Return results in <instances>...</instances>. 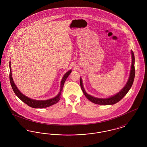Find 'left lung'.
<instances>
[{"instance_id":"1","label":"left lung","mask_w":147,"mask_h":147,"mask_svg":"<svg viewBox=\"0 0 147 147\" xmlns=\"http://www.w3.org/2000/svg\"><path fill=\"white\" fill-rule=\"evenodd\" d=\"M131 54H132V65H131L130 76H129L128 80L126 85L121 91L119 92V93H117V94H116L114 96H112L111 97L107 98H99L92 97L90 95H88L85 91L84 88H83V85L82 80L80 78V86H81L82 90L85 96H86V98L94 104L102 105H113V104L118 102L122 98H123L127 94V93L129 90L131 86H132L133 81L134 79V77H135V68H134L135 58H134V53H133L132 51H131Z\"/></svg>"}]
</instances>
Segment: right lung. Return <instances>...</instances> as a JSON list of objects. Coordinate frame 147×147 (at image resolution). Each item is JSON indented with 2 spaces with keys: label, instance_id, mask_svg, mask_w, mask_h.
<instances>
[{
  "label": "right lung",
  "instance_id": "add662e5",
  "mask_svg": "<svg viewBox=\"0 0 147 147\" xmlns=\"http://www.w3.org/2000/svg\"><path fill=\"white\" fill-rule=\"evenodd\" d=\"M10 62H9V67H10V73H9V79H10V84L11 85L12 89L14 91V93L16 94V95L22 101H23L24 103H25L26 104L31 107L35 109H42V108H45V107H49L51 105H54L56 103H57L59 100L61 98V93H62V90H63V85L65 82V80L67 79V78L69 76V75L70 74L71 70H70L68 71V72H67L64 76H63L62 80L61 81V90L59 92V94L56 96V97H55L53 98H51L47 100H33L31 98H28L27 96H25L24 95H23L20 91L18 90V89L17 88L16 86L15 85V84L14 83L13 78H12V73H11V64Z\"/></svg>",
  "mask_w": 147,
  "mask_h": 147
}]
</instances>
